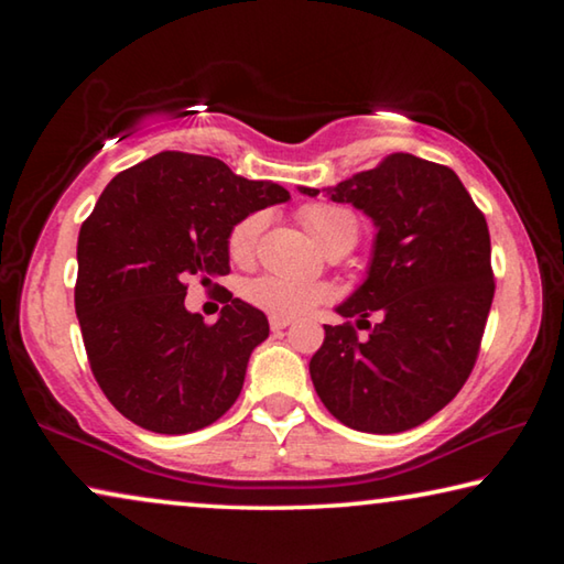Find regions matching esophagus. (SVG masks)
<instances>
[{
  "label": "esophagus",
  "mask_w": 564,
  "mask_h": 564,
  "mask_svg": "<svg viewBox=\"0 0 564 564\" xmlns=\"http://www.w3.org/2000/svg\"><path fill=\"white\" fill-rule=\"evenodd\" d=\"M289 326H291V318H275V316H271V330L273 333H279V330L289 328Z\"/></svg>",
  "instance_id": "esophagus-1"
}]
</instances>
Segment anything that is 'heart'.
<instances>
[{"label": "heart", "mask_w": 564, "mask_h": 564, "mask_svg": "<svg viewBox=\"0 0 564 564\" xmlns=\"http://www.w3.org/2000/svg\"><path fill=\"white\" fill-rule=\"evenodd\" d=\"M301 224L308 228L323 248H330L333 243L352 241L358 238V218L352 216L348 208L336 204H305L299 208ZM263 226L261 214H251L236 221L228 231L226 248L234 261L243 263L253 256L256 243H259ZM246 301L269 313L275 318H295L303 313H311L316 305L328 303L333 299V289L326 283H311L289 279V275L265 273L259 279L248 281L243 285Z\"/></svg>", "instance_id": "b5f03b06"}]
</instances>
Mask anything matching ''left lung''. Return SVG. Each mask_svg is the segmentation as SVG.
<instances>
[{
  "label": "left lung",
  "mask_w": 564,
  "mask_h": 564,
  "mask_svg": "<svg viewBox=\"0 0 564 564\" xmlns=\"http://www.w3.org/2000/svg\"><path fill=\"white\" fill-rule=\"evenodd\" d=\"M330 198L362 208L378 236L368 281L338 305L348 321L323 326L313 386L352 431L403 433L473 373L495 295L488 221L453 169L400 151L340 181ZM358 329L369 336L358 339Z\"/></svg>",
  "instance_id": "obj_1"
}]
</instances>
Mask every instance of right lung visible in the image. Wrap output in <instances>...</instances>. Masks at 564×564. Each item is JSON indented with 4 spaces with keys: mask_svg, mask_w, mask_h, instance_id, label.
I'll return each mask as SVG.
<instances>
[{
    "mask_svg": "<svg viewBox=\"0 0 564 564\" xmlns=\"http://www.w3.org/2000/svg\"><path fill=\"white\" fill-rule=\"evenodd\" d=\"M281 202L283 186L184 151H161L104 188L76 243L74 308L91 373L131 423L184 435L236 403L269 321L228 295L221 318L204 323L186 311V281L231 271V226Z\"/></svg>",
    "mask_w": 564,
    "mask_h": 564,
    "instance_id": "obj_1",
    "label": "right lung"
}]
</instances>
